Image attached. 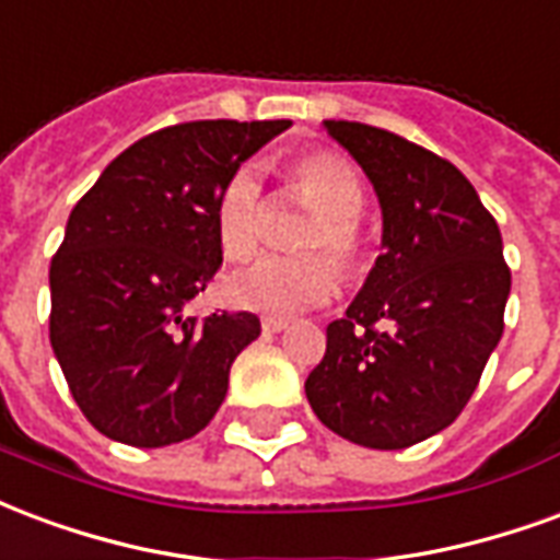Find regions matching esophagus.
Returning a JSON list of instances; mask_svg holds the SVG:
<instances>
[{"label":"esophagus","mask_w":560,"mask_h":560,"mask_svg":"<svg viewBox=\"0 0 560 560\" xmlns=\"http://www.w3.org/2000/svg\"><path fill=\"white\" fill-rule=\"evenodd\" d=\"M285 328H289V319H283V316H265L262 319L265 334H280Z\"/></svg>","instance_id":"obj_1"}]
</instances>
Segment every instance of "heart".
I'll use <instances>...</instances> for the list:
<instances>
[{
	"label": "heart",
	"mask_w": 560,
	"mask_h": 560,
	"mask_svg": "<svg viewBox=\"0 0 560 560\" xmlns=\"http://www.w3.org/2000/svg\"><path fill=\"white\" fill-rule=\"evenodd\" d=\"M285 185L304 196L316 214L301 232L295 256H265L250 268L232 275L223 283V298L232 307L256 313H295V310L325 304L337 292V271L346 280L364 275L366 235L361 226L364 185L361 175L342 154L330 149H307L285 163ZM262 175L250 163L226 175L214 199V232L220 250L230 259H250L265 235ZM335 259L330 264L327 256Z\"/></svg>",
	"instance_id": "b5f03b06"
}]
</instances>
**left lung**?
<instances>
[{
  "mask_svg": "<svg viewBox=\"0 0 560 560\" xmlns=\"http://www.w3.org/2000/svg\"><path fill=\"white\" fill-rule=\"evenodd\" d=\"M382 206V256L304 390L340 439L399 451L459 418L504 334L501 232L451 161L390 130L325 121Z\"/></svg>",
  "mask_w": 560,
  "mask_h": 560,
  "instance_id": "1",
  "label": "left lung"
}]
</instances>
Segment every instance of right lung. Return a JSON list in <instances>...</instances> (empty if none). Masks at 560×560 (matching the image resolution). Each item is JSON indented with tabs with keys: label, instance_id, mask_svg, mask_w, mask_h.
<instances>
[{
	"label": "right lung",
	"instance_id": "add662e5",
	"mask_svg": "<svg viewBox=\"0 0 560 560\" xmlns=\"http://www.w3.org/2000/svg\"><path fill=\"white\" fill-rule=\"evenodd\" d=\"M292 121H182L137 140L73 206L50 262V342L73 402L107 439L166 447L206 430L253 313L185 316L223 262L214 199Z\"/></svg>",
	"mask_w": 560,
	"mask_h": 560
}]
</instances>
